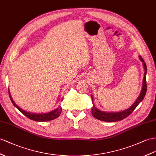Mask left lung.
Segmentation results:
<instances>
[{
  "instance_id": "left-lung-1",
  "label": "left lung",
  "mask_w": 156,
  "mask_h": 156,
  "mask_svg": "<svg viewBox=\"0 0 156 156\" xmlns=\"http://www.w3.org/2000/svg\"><path fill=\"white\" fill-rule=\"evenodd\" d=\"M139 58L142 62V65L144 66V76L143 78V82H142V87L141 92L139 96L136 99V100L134 101L133 103L129 108L123 110L121 111H119V112H107V111H103L97 109L95 107L94 103V98L92 94L91 95V100H92L93 103V107L91 108V114L95 117L98 120H100L102 121H105V122H116L121 121V120L125 119L129 115H130L133 111L136 109L142 100L144 98L146 90H147V85H146V73H147V67L144 61L143 58L140 55H139Z\"/></svg>"
}]
</instances>
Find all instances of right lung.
Returning <instances> with one entry per match:
<instances>
[{"instance_id": "obj_1", "label": "right lung", "mask_w": 156, "mask_h": 156, "mask_svg": "<svg viewBox=\"0 0 156 156\" xmlns=\"http://www.w3.org/2000/svg\"><path fill=\"white\" fill-rule=\"evenodd\" d=\"M9 94L10 100H11L12 103H13L14 106L16 107V108L20 111L21 113H22L23 115H25V116H26L27 118H29L31 120H33V121H38V122L49 121H51V120L57 119V117H58L60 116V115H61V113L62 107L60 105H58L57 108H56L55 109L51 111H49V112H48V113H34L27 112V111L23 110L22 108H20V107L16 104L15 102L13 100V99L12 98V96H11V95L10 94L9 90Z\"/></svg>"}]
</instances>
